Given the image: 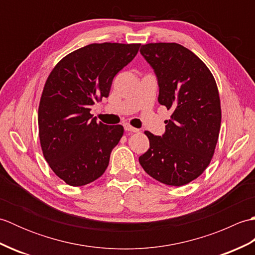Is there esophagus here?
<instances>
[{"mask_svg":"<svg viewBox=\"0 0 255 255\" xmlns=\"http://www.w3.org/2000/svg\"><path fill=\"white\" fill-rule=\"evenodd\" d=\"M124 128H125V130H126V131H130V132H138L139 131V129L133 128L129 124H125L124 125Z\"/></svg>","mask_w":255,"mask_h":255,"instance_id":"1","label":"esophagus"}]
</instances>
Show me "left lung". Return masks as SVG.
Instances as JSON below:
<instances>
[{"label":"left lung","instance_id":"obj_1","mask_svg":"<svg viewBox=\"0 0 255 255\" xmlns=\"http://www.w3.org/2000/svg\"><path fill=\"white\" fill-rule=\"evenodd\" d=\"M140 53L158 80L159 103L173 113L162 136L144 131L150 148L139 156V163L156 181L185 185L209 165L218 141L217 84L206 64L175 42L142 45Z\"/></svg>","mask_w":255,"mask_h":255}]
</instances>
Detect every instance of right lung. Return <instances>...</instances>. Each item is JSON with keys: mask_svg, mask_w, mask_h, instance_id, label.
<instances>
[{"mask_svg": "<svg viewBox=\"0 0 255 255\" xmlns=\"http://www.w3.org/2000/svg\"><path fill=\"white\" fill-rule=\"evenodd\" d=\"M139 47L91 44L69 53L48 77L38 108L40 144L51 170L69 185H86L107 169L124 127L97 123L91 107L108 96L114 77Z\"/></svg>", "mask_w": 255, "mask_h": 255, "instance_id": "1", "label": "right lung"}]
</instances>
